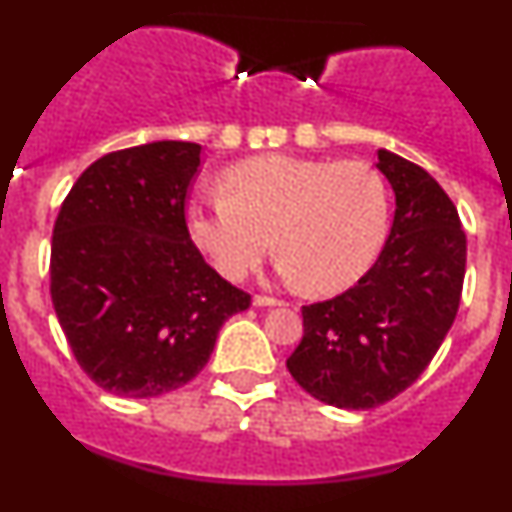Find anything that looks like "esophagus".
<instances>
[{"label":"esophagus","instance_id":"34e87169","mask_svg":"<svg viewBox=\"0 0 512 512\" xmlns=\"http://www.w3.org/2000/svg\"><path fill=\"white\" fill-rule=\"evenodd\" d=\"M252 304H255V307H277V304L285 302L277 297H270V294H255V297H252Z\"/></svg>","mask_w":512,"mask_h":512}]
</instances>
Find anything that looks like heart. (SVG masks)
<instances>
[{
	"label": "heart",
	"mask_w": 512,
	"mask_h": 512,
	"mask_svg": "<svg viewBox=\"0 0 512 512\" xmlns=\"http://www.w3.org/2000/svg\"><path fill=\"white\" fill-rule=\"evenodd\" d=\"M223 190L190 200L185 220L227 280L255 270L275 237L285 280L337 292L354 285L384 245L389 193L364 160L247 158L225 170Z\"/></svg>",
	"instance_id": "obj_1"
}]
</instances>
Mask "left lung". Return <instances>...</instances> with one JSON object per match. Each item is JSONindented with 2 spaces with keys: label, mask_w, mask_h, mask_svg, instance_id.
Wrapping results in <instances>:
<instances>
[{
  "label": "left lung",
  "mask_w": 512,
  "mask_h": 512,
  "mask_svg": "<svg viewBox=\"0 0 512 512\" xmlns=\"http://www.w3.org/2000/svg\"><path fill=\"white\" fill-rule=\"evenodd\" d=\"M376 168L396 195L389 240L354 287L302 307L304 337L287 359L294 381L337 409H374L414 384L456 319L466 277V232L446 190L384 148Z\"/></svg>",
  "instance_id": "1"
}]
</instances>
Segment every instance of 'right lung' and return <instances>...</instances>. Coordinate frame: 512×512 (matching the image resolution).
I'll return each instance as SVG.
<instances>
[{
    "label": "right lung",
    "instance_id": "obj_1",
    "mask_svg": "<svg viewBox=\"0 0 512 512\" xmlns=\"http://www.w3.org/2000/svg\"><path fill=\"white\" fill-rule=\"evenodd\" d=\"M200 146L156 141L91 163L51 237V302L81 369L101 389L151 399L203 371L220 327L250 307L185 225Z\"/></svg>",
    "mask_w": 512,
    "mask_h": 512
}]
</instances>
